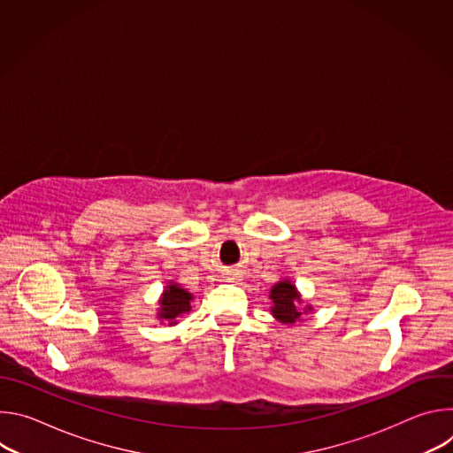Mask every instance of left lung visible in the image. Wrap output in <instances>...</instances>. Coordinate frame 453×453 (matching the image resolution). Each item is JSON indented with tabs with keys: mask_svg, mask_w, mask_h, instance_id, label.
I'll use <instances>...</instances> for the list:
<instances>
[{
	"mask_svg": "<svg viewBox=\"0 0 453 453\" xmlns=\"http://www.w3.org/2000/svg\"><path fill=\"white\" fill-rule=\"evenodd\" d=\"M271 299L274 303L273 306L274 317L285 322V325H294L301 315V311L296 306L301 301L299 294L296 292V287L290 281H280L278 285L273 287Z\"/></svg>",
	"mask_w": 453,
	"mask_h": 453,
	"instance_id": "left-lung-1",
	"label": "left lung"
}]
</instances>
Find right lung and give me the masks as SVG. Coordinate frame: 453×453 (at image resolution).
Here are the masks:
<instances>
[{
	"mask_svg": "<svg viewBox=\"0 0 453 453\" xmlns=\"http://www.w3.org/2000/svg\"><path fill=\"white\" fill-rule=\"evenodd\" d=\"M189 301H191V294H188L184 288H180L177 285L166 287V290L161 297L159 319H166V320H170V325H175V319L180 313L189 311V308H191Z\"/></svg>",
	"mask_w": 453,
	"mask_h": 453,
	"instance_id": "1",
	"label": "right lung"
}]
</instances>
